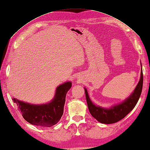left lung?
<instances>
[{
	"instance_id": "left-lung-1",
	"label": "left lung",
	"mask_w": 150,
	"mask_h": 150,
	"mask_svg": "<svg viewBox=\"0 0 150 150\" xmlns=\"http://www.w3.org/2000/svg\"><path fill=\"white\" fill-rule=\"evenodd\" d=\"M140 64L142 66V64ZM142 85L143 73L142 70H141L139 83L131 95L120 103L114 105L108 108L102 107L93 103L91 101L86 88H84L90 113L93 118L101 124H110L120 121L127 116L135 107L141 94Z\"/></svg>"
}]
</instances>
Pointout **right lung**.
Returning <instances> with one entry per match:
<instances>
[{"instance_id":"right-lung-1","label":"right lung","mask_w":150,"mask_h":150,"mask_svg":"<svg viewBox=\"0 0 150 150\" xmlns=\"http://www.w3.org/2000/svg\"><path fill=\"white\" fill-rule=\"evenodd\" d=\"M72 86L71 81L64 83L56 88L52 100L43 104H31L13 98L24 119L32 125L50 127L60 121L64 112L66 94Z\"/></svg>"}]
</instances>
